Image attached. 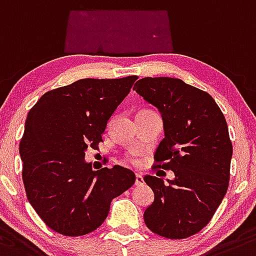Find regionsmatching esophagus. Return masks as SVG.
<instances>
[{
  "instance_id": "1",
  "label": "esophagus",
  "mask_w": 256,
  "mask_h": 256,
  "mask_svg": "<svg viewBox=\"0 0 256 256\" xmlns=\"http://www.w3.org/2000/svg\"><path fill=\"white\" fill-rule=\"evenodd\" d=\"M142 182H144V180H142V174H136V176H135V186L142 185Z\"/></svg>"
}]
</instances>
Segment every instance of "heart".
<instances>
[{"label": "heart", "instance_id": "heart-1", "mask_svg": "<svg viewBox=\"0 0 256 256\" xmlns=\"http://www.w3.org/2000/svg\"><path fill=\"white\" fill-rule=\"evenodd\" d=\"M126 160H128V162H131V163H136V158H135V156H126Z\"/></svg>", "mask_w": 256, "mask_h": 256}]
</instances>
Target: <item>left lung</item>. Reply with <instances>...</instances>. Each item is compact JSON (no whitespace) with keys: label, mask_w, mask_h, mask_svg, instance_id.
Instances as JSON below:
<instances>
[{"label":"left lung","mask_w":256,"mask_h":256,"mask_svg":"<svg viewBox=\"0 0 256 256\" xmlns=\"http://www.w3.org/2000/svg\"><path fill=\"white\" fill-rule=\"evenodd\" d=\"M134 90L162 114L164 138L154 166L176 176L168 184L144 177L154 192L144 222L154 234L182 240L210 222L227 192L232 156L227 122L210 94L182 80L142 78Z\"/></svg>","instance_id":"1"}]
</instances>
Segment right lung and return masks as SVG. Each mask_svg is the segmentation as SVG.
<instances>
[{
	"instance_id": "obj_1",
	"label": "right lung",
	"mask_w": 256,
	"mask_h": 256,
	"mask_svg": "<svg viewBox=\"0 0 256 256\" xmlns=\"http://www.w3.org/2000/svg\"><path fill=\"white\" fill-rule=\"evenodd\" d=\"M136 79L78 80L43 94L28 114L19 145L22 182L50 230L71 237L90 234L107 218L112 199L135 182L128 168L93 171L84 156L103 142L108 120Z\"/></svg>"
}]
</instances>
